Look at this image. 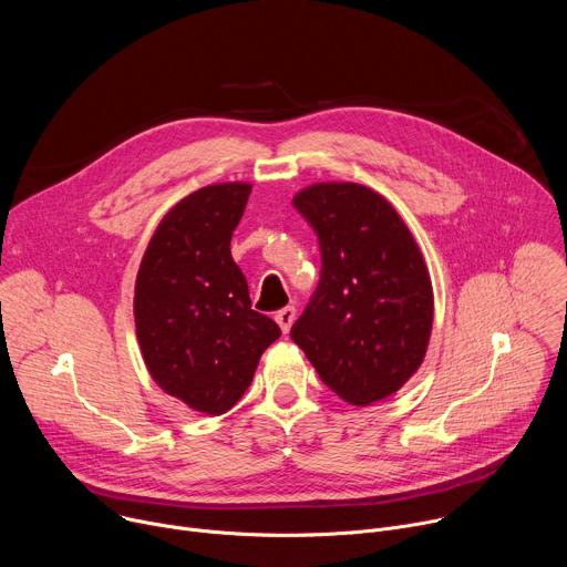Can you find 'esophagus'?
Instances as JSON below:
<instances>
[{"label": "esophagus", "instance_id": "esophagus-1", "mask_svg": "<svg viewBox=\"0 0 567 567\" xmlns=\"http://www.w3.org/2000/svg\"><path fill=\"white\" fill-rule=\"evenodd\" d=\"M293 320H296V307H285V309H280L278 313H276V322L280 326V330L287 334L289 330H291V326H293Z\"/></svg>", "mask_w": 567, "mask_h": 567}]
</instances>
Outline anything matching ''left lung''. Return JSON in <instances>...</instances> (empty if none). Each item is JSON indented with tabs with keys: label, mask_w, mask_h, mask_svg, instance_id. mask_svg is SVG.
<instances>
[{
	"label": "left lung",
	"mask_w": 567,
	"mask_h": 567,
	"mask_svg": "<svg viewBox=\"0 0 567 567\" xmlns=\"http://www.w3.org/2000/svg\"><path fill=\"white\" fill-rule=\"evenodd\" d=\"M320 247V278L291 339L320 381L354 406L406 383L422 365L433 287L394 208L359 184H316L293 197Z\"/></svg>",
	"instance_id": "1"
}]
</instances>
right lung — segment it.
<instances>
[{"label": "right lung", "instance_id": "1", "mask_svg": "<svg viewBox=\"0 0 567 567\" xmlns=\"http://www.w3.org/2000/svg\"><path fill=\"white\" fill-rule=\"evenodd\" d=\"M249 195V184H215L182 199L152 235L136 276V337L152 379L208 415L235 406L280 337L269 316L251 309L228 249Z\"/></svg>", "mask_w": 567, "mask_h": 567}]
</instances>
